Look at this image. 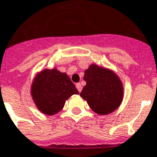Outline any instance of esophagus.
<instances>
[{"mask_svg": "<svg viewBox=\"0 0 157 157\" xmlns=\"http://www.w3.org/2000/svg\"><path fill=\"white\" fill-rule=\"evenodd\" d=\"M76 89L78 90L79 92L81 91V90H82V86H81V83H76Z\"/></svg>", "mask_w": 157, "mask_h": 157, "instance_id": "obj_1", "label": "esophagus"}]
</instances>
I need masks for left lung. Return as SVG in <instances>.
I'll use <instances>...</instances> for the list:
<instances>
[{
	"label": "left lung",
	"instance_id": "left-lung-1",
	"mask_svg": "<svg viewBox=\"0 0 157 157\" xmlns=\"http://www.w3.org/2000/svg\"><path fill=\"white\" fill-rule=\"evenodd\" d=\"M84 81L86 85L81 92L92 110L100 115L109 114L120 105L123 86L113 71L91 65L85 71Z\"/></svg>",
	"mask_w": 157,
	"mask_h": 157
}]
</instances>
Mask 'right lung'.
I'll return each instance as SVG.
<instances>
[{
	"instance_id": "obj_1",
	"label": "right lung",
	"mask_w": 157,
	"mask_h": 157,
	"mask_svg": "<svg viewBox=\"0 0 157 157\" xmlns=\"http://www.w3.org/2000/svg\"><path fill=\"white\" fill-rule=\"evenodd\" d=\"M31 93L36 106L48 115L59 112L68 98L79 94L69 76L56 69H46L36 76Z\"/></svg>"
}]
</instances>
